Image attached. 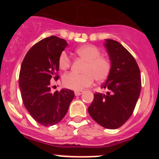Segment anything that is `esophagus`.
<instances>
[{
    "mask_svg": "<svg viewBox=\"0 0 159 159\" xmlns=\"http://www.w3.org/2000/svg\"><path fill=\"white\" fill-rule=\"evenodd\" d=\"M83 91H75V95H76V96H78V95H82L83 94Z\"/></svg>",
    "mask_w": 159,
    "mask_h": 159,
    "instance_id": "esophagus-1",
    "label": "esophagus"
}]
</instances>
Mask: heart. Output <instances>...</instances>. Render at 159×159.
<instances>
[{
  "mask_svg": "<svg viewBox=\"0 0 159 159\" xmlns=\"http://www.w3.org/2000/svg\"><path fill=\"white\" fill-rule=\"evenodd\" d=\"M75 53L80 58L86 62L83 68V74L74 72L66 73L62 81L64 86L75 91H80L90 87L95 79L97 81H103L108 77L111 69L110 60L101 57L99 49L92 44H85L75 49ZM71 65V59L66 52H62L59 57L60 69L66 70Z\"/></svg>",
  "mask_w": 159,
  "mask_h": 159,
  "instance_id": "b5f03b06",
  "label": "heart"
}]
</instances>
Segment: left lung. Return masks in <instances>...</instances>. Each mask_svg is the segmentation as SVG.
Returning a JSON list of instances; mask_svg holds the SVG:
<instances>
[{
  "label": "left lung",
  "mask_w": 159,
  "mask_h": 159,
  "mask_svg": "<svg viewBox=\"0 0 159 159\" xmlns=\"http://www.w3.org/2000/svg\"><path fill=\"white\" fill-rule=\"evenodd\" d=\"M105 41L111 69L101 88L108 92L94 94L88 113L102 127L117 129L134 111L141 92V75L134 58L121 43L111 39Z\"/></svg>",
  "instance_id": "1"
}]
</instances>
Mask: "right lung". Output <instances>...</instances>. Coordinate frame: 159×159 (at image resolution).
<instances>
[{
    "mask_svg": "<svg viewBox=\"0 0 159 159\" xmlns=\"http://www.w3.org/2000/svg\"><path fill=\"white\" fill-rule=\"evenodd\" d=\"M67 43L51 36L32 46L22 62L19 87L22 100L33 119L48 127L61 121L75 96L69 89L51 93L50 81L58 80L59 57Z\"/></svg>",
    "mask_w": 159,
    "mask_h": 159,
    "instance_id": "add662e5",
    "label": "right lung"
}]
</instances>
